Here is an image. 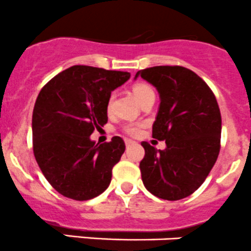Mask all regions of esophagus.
<instances>
[{
    "mask_svg": "<svg viewBox=\"0 0 251 251\" xmlns=\"http://www.w3.org/2000/svg\"><path fill=\"white\" fill-rule=\"evenodd\" d=\"M133 143H135V141H132V140H125L126 147H130V146L133 145Z\"/></svg>",
    "mask_w": 251,
    "mask_h": 251,
    "instance_id": "1",
    "label": "esophagus"
}]
</instances>
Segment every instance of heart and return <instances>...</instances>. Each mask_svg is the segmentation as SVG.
<instances>
[{
  "label": "heart",
  "instance_id": "heart-1",
  "mask_svg": "<svg viewBox=\"0 0 251 251\" xmlns=\"http://www.w3.org/2000/svg\"><path fill=\"white\" fill-rule=\"evenodd\" d=\"M132 92H133V96H135L136 99L138 100V103H141V101L145 100L147 97L154 96V92H153L152 87L148 86V84H146V83L135 84V86H133V88H132ZM111 103H113V97H110V99H109V103H108V108L109 109H110ZM124 131H125L127 135L137 136L138 133L141 132V127H140V125H135V124H128V125H126L125 127H124Z\"/></svg>",
  "mask_w": 251,
  "mask_h": 251
}]
</instances>
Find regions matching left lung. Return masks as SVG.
Listing matches in <instances>:
<instances>
[{
  "label": "left lung",
  "mask_w": 251,
  "mask_h": 251,
  "mask_svg": "<svg viewBox=\"0 0 251 251\" xmlns=\"http://www.w3.org/2000/svg\"><path fill=\"white\" fill-rule=\"evenodd\" d=\"M138 76L159 93L152 137L167 143L163 151L141 143L143 185L163 200H181L202 185L220 154L222 119L217 100L206 82L185 67L154 66L138 71L135 78Z\"/></svg>",
  "instance_id": "1"
}]
</instances>
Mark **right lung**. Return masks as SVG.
Segmentation results:
<instances>
[{"mask_svg": "<svg viewBox=\"0 0 251 251\" xmlns=\"http://www.w3.org/2000/svg\"><path fill=\"white\" fill-rule=\"evenodd\" d=\"M130 76L128 72L76 65L41 88L31 120L34 157L61 195L86 201L108 189L125 143L114 136L110 142L99 145L89 136L108 123L111 92Z\"/></svg>", "mask_w": 251, "mask_h": 251, "instance_id": "1", "label": "right lung"}]
</instances>
